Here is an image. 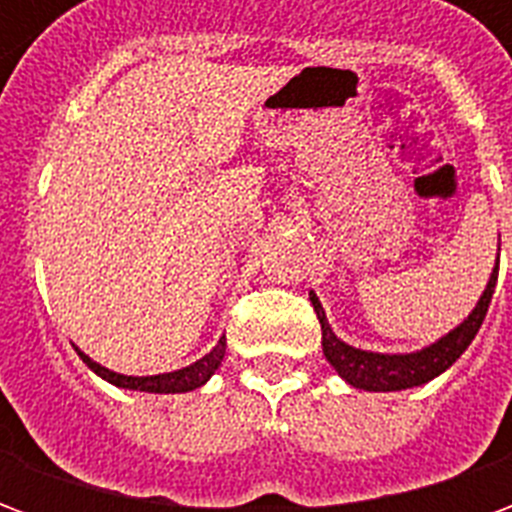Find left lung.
<instances>
[{"mask_svg": "<svg viewBox=\"0 0 512 512\" xmlns=\"http://www.w3.org/2000/svg\"><path fill=\"white\" fill-rule=\"evenodd\" d=\"M496 274L499 266L494 268V274L488 279V288L477 301V307L472 315L452 329L447 337H441L439 343H433L430 348H422L417 354H373V351H359L345 345L343 340H337L332 332V326L326 321V312H323L321 301L315 293H310L312 307L315 315L321 321V334H323V356L329 359V365L340 373L356 389H367V392H397V389H408V386L428 384L430 378L441 376L447 367L458 359V356L472 345L474 334L480 332V326L485 321V312L491 304L496 288Z\"/></svg>", "mask_w": 512, "mask_h": 512, "instance_id": "obj_1", "label": "left lung"}]
</instances>
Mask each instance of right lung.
<instances>
[{"instance_id": "1", "label": "right lung", "mask_w": 512, "mask_h": 512, "mask_svg": "<svg viewBox=\"0 0 512 512\" xmlns=\"http://www.w3.org/2000/svg\"><path fill=\"white\" fill-rule=\"evenodd\" d=\"M224 337L216 343L211 354H205L200 362H194V365L183 367V370H175V373H164V376H120V373H112V370H106L98 362H93L90 356L82 354L79 356L84 359V365L90 367L93 373H98L101 378H106L109 384L123 386V389H139V392H158V395H169V392H191V389H197L202 386L208 378L216 373V367L222 365L224 359Z\"/></svg>"}]
</instances>
